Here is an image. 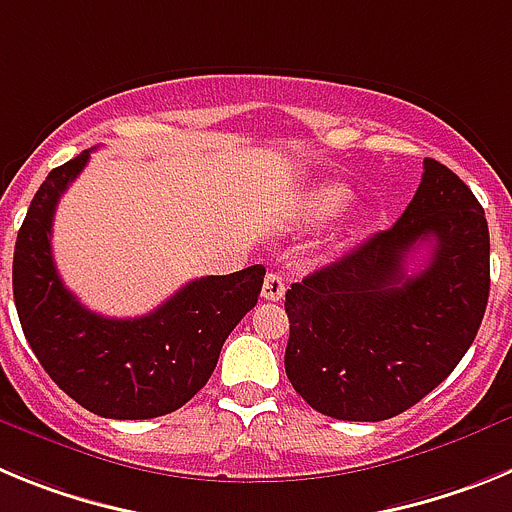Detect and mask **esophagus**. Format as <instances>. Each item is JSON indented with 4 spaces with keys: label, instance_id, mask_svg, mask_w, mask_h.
<instances>
[{
    "label": "esophagus",
    "instance_id": "1",
    "mask_svg": "<svg viewBox=\"0 0 512 512\" xmlns=\"http://www.w3.org/2000/svg\"><path fill=\"white\" fill-rule=\"evenodd\" d=\"M284 279L279 277V274H274V271H269L264 277V287H261V297L264 300H271V302H279L284 297Z\"/></svg>",
    "mask_w": 512,
    "mask_h": 512
}]
</instances>
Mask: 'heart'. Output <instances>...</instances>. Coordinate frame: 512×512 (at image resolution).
Segmentation results:
<instances>
[{"label": "heart", "mask_w": 512, "mask_h": 512, "mask_svg": "<svg viewBox=\"0 0 512 512\" xmlns=\"http://www.w3.org/2000/svg\"><path fill=\"white\" fill-rule=\"evenodd\" d=\"M354 200V192L341 182H325L307 189L297 205V220L305 225H318L346 212Z\"/></svg>", "instance_id": "heart-1"}]
</instances>
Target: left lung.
I'll return each instance as SVG.
<instances>
[{
    "instance_id": "8db88e82",
    "label": "left lung",
    "mask_w": 512,
    "mask_h": 512,
    "mask_svg": "<svg viewBox=\"0 0 512 512\" xmlns=\"http://www.w3.org/2000/svg\"><path fill=\"white\" fill-rule=\"evenodd\" d=\"M429 246L415 275L407 259ZM490 297V230L472 189L436 158L390 230L287 289L284 369L338 420L395 418L449 377Z\"/></svg>"
}]
</instances>
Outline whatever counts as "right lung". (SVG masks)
I'll return each mask as SVG.
<instances>
[{"label": "right lung", "mask_w": 512, "mask_h": 512, "mask_svg": "<svg viewBox=\"0 0 512 512\" xmlns=\"http://www.w3.org/2000/svg\"><path fill=\"white\" fill-rule=\"evenodd\" d=\"M89 153L45 176L27 207L12 261V292L22 333L48 377L89 413L115 420L169 415L192 400L215 372L230 330L256 305L266 269L184 284L140 318L87 310L56 271L53 212Z\"/></svg>", "instance_id": "add662e5"}]
</instances>
